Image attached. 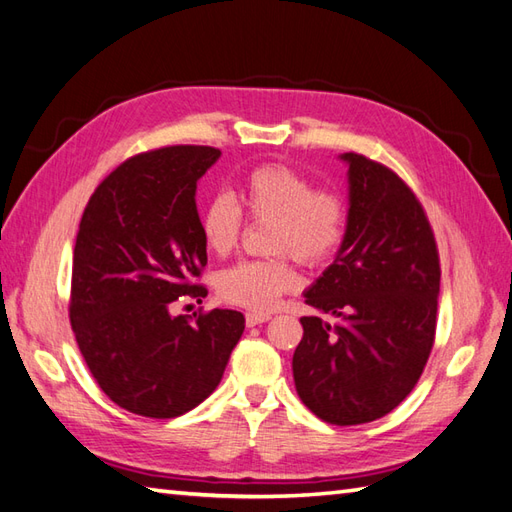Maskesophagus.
<instances>
[{
    "mask_svg": "<svg viewBox=\"0 0 512 512\" xmlns=\"http://www.w3.org/2000/svg\"><path fill=\"white\" fill-rule=\"evenodd\" d=\"M272 316L270 314H264V312H246V325L248 327H255V325H261V323H268Z\"/></svg>",
    "mask_w": 512,
    "mask_h": 512,
    "instance_id": "34e87169",
    "label": "esophagus"
}]
</instances>
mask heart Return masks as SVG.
Wrapping results in <instances>:
<instances>
[{
	"label": "heart",
	"instance_id": "1",
	"mask_svg": "<svg viewBox=\"0 0 512 512\" xmlns=\"http://www.w3.org/2000/svg\"><path fill=\"white\" fill-rule=\"evenodd\" d=\"M242 202L255 222H270L266 259H244L216 277L218 294L231 305L270 310L281 294L296 288L292 255L305 266H323L334 257L349 233V207L327 187L283 163H266L244 181ZM200 233L209 251L227 255L244 231L240 202L229 192L211 194L200 209Z\"/></svg>",
	"mask_w": 512,
	"mask_h": 512
}]
</instances>
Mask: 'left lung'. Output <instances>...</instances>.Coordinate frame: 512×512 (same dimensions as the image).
<instances>
[{
	"label": "left lung",
	"mask_w": 512,
	"mask_h": 512,
	"mask_svg": "<svg viewBox=\"0 0 512 512\" xmlns=\"http://www.w3.org/2000/svg\"><path fill=\"white\" fill-rule=\"evenodd\" d=\"M349 233L305 303L292 371L301 401L331 425L395 410L417 386L436 338L441 259L417 194L384 163L344 152Z\"/></svg>",
	"instance_id": "obj_1"
}]
</instances>
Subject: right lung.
Wrapping results in <instances>:
<instances>
[{
  "mask_svg": "<svg viewBox=\"0 0 512 512\" xmlns=\"http://www.w3.org/2000/svg\"><path fill=\"white\" fill-rule=\"evenodd\" d=\"M218 157L211 146L135 154L95 187L82 213L71 329L104 395L141 417L174 419L205 401L244 331L235 310L172 314L183 296H207L194 196Z\"/></svg>",
  "mask_w": 512,
  "mask_h": 512,
  "instance_id": "1",
  "label": "right lung"
}]
</instances>
